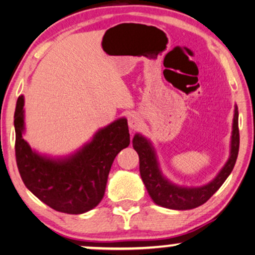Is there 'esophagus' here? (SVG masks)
<instances>
[{
	"label": "esophagus",
	"instance_id": "34e87169",
	"mask_svg": "<svg viewBox=\"0 0 255 255\" xmlns=\"http://www.w3.org/2000/svg\"><path fill=\"white\" fill-rule=\"evenodd\" d=\"M141 122V117L137 113H131L128 115V126H129L130 129H136L137 127H140Z\"/></svg>",
	"mask_w": 255,
	"mask_h": 255
}]
</instances>
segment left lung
Here are the masks:
<instances>
[{"instance_id":"left-lung-1","label":"left lung","mask_w":255,"mask_h":255,"mask_svg":"<svg viewBox=\"0 0 255 255\" xmlns=\"http://www.w3.org/2000/svg\"><path fill=\"white\" fill-rule=\"evenodd\" d=\"M238 107H234V117L231 136L230 156L225 165L220 169L215 178L202 186H182L165 177L159 168V163L154 145L142 134H135L133 147L140 158V174L145 189L155 204L172 210L195 209L208 202L233 170L239 151Z\"/></svg>"}]
</instances>
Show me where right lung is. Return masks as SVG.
Returning <instances> with one entry per match:
<instances>
[{
	"instance_id": "add662e5",
	"label": "right lung",
	"mask_w": 255,
	"mask_h": 255,
	"mask_svg": "<svg viewBox=\"0 0 255 255\" xmlns=\"http://www.w3.org/2000/svg\"><path fill=\"white\" fill-rule=\"evenodd\" d=\"M13 119L17 168L26 188L56 211L80 215L96 208L105 195L115 156L130 143L127 119L100 128L90 142L62 157L39 154L23 138V96L17 99Z\"/></svg>"
}]
</instances>
